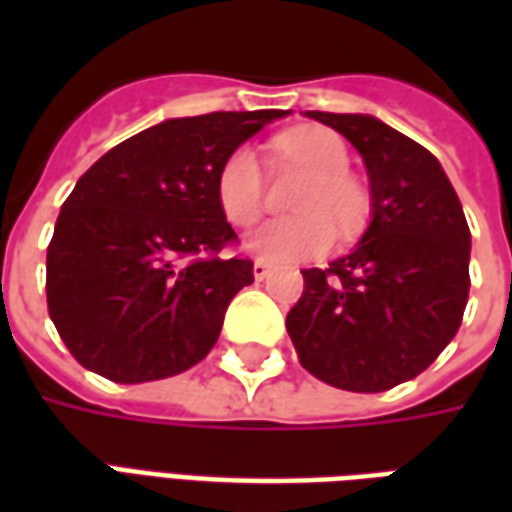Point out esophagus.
<instances>
[{"mask_svg": "<svg viewBox=\"0 0 512 512\" xmlns=\"http://www.w3.org/2000/svg\"><path fill=\"white\" fill-rule=\"evenodd\" d=\"M252 274H255V279L260 282V279H266L268 274H271V266H268L266 260H255V266H252Z\"/></svg>", "mask_w": 512, "mask_h": 512, "instance_id": "1", "label": "esophagus"}]
</instances>
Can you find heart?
<instances>
[{
  "instance_id": "heart-1",
  "label": "heart",
  "mask_w": 512,
  "mask_h": 512,
  "mask_svg": "<svg viewBox=\"0 0 512 512\" xmlns=\"http://www.w3.org/2000/svg\"><path fill=\"white\" fill-rule=\"evenodd\" d=\"M277 150L310 169L293 219H271L246 235V249L268 263H299L323 255L337 238L359 233L367 222L365 189L348 175V145L329 128H299L277 139ZM216 202L224 219L238 227L252 224L263 211V169L252 147H235L216 172Z\"/></svg>"
}]
</instances>
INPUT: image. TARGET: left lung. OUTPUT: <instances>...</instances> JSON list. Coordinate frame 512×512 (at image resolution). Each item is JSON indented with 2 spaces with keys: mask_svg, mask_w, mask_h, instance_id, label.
Segmentation results:
<instances>
[{
  "mask_svg": "<svg viewBox=\"0 0 512 512\" xmlns=\"http://www.w3.org/2000/svg\"><path fill=\"white\" fill-rule=\"evenodd\" d=\"M359 150L370 224L329 268H304L288 334L312 376L348 392H384L447 348L469 299L472 233L430 150L373 115L307 112Z\"/></svg>",
  "mask_w": 512,
  "mask_h": 512,
  "instance_id": "8db88e82",
  "label": "left lung"
}]
</instances>
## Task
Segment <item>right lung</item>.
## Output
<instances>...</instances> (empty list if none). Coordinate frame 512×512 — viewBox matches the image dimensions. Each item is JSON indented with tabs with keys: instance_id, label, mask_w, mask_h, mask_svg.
I'll return each mask as SVG.
<instances>
[{
	"instance_id": "right-lung-1",
	"label": "right lung",
	"mask_w": 512,
	"mask_h": 512,
	"mask_svg": "<svg viewBox=\"0 0 512 512\" xmlns=\"http://www.w3.org/2000/svg\"><path fill=\"white\" fill-rule=\"evenodd\" d=\"M285 109L169 117L112 147L62 202L46 299L76 362L117 384L178 376L219 340L252 260L219 257L235 230L216 172Z\"/></svg>"
}]
</instances>
